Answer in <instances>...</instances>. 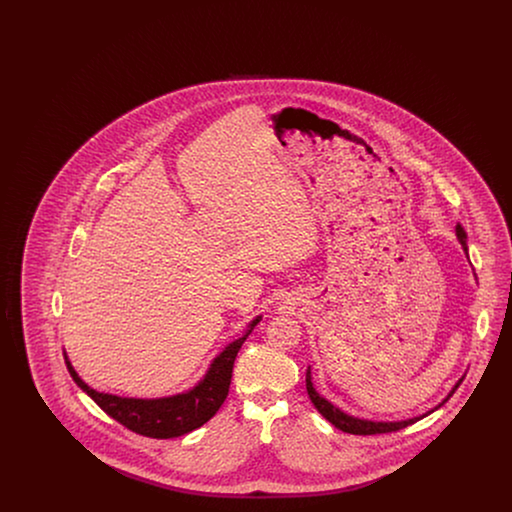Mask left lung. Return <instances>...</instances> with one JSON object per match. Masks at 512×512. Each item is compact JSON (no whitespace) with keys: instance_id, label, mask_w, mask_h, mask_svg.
<instances>
[{"instance_id":"8db88e82","label":"left lung","mask_w":512,"mask_h":512,"mask_svg":"<svg viewBox=\"0 0 512 512\" xmlns=\"http://www.w3.org/2000/svg\"><path fill=\"white\" fill-rule=\"evenodd\" d=\"M455 232H457V238H459V242L463 245L464 253H466V257H468V245H466V232H464L463 226L461 224H457V228H455ZM463 378H459V382L453 386V390L447 393V397L436 405L432 411H428L426 414H420V416H414V418H407V420H395V422H384V420H366V418H359V416H351V414L343 413L341 409H338L334 403H330L326 397H322L320 393H318L317 388H315V384H313V374H311V366L307 368V378H305V382H307V393H309V397H311V401H313V405H315V409H317L318 413L322 414L328 422H332L338 430L341 432H345V434H355V436H372V434H388V432H397V430H401V428H407V426H411L414 424L416 420H420V418H424V416H428L430 413H434V411H438L439 407L455 393V390L461 386V382H463Z\"/></svg>"}]
</instances>
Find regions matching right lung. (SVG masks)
I'll list each match as a JSON object with an SVG mask.
<instances>
[{"label": "right lung", "instance_id": "1", "mask_svg": "<svg viewBox=\"0 0 512 512\" xmlns=\"http://www.w3.org/2000/svg\"><path fill=\"white\" fill-rule=\"evenodd\" d=\"M261 315L253 318L247 324V330L242 338L228 343L219 355L209 365L205 376L195 384L192 390L182 391L169 397H155V399H136V397H121L113 393H103L90 388L74 370L67 353L65 363L73 376L76 386L86 391L99 407L121 422L128 430L146 436V438L171 439L184 436L195 428L203 426L209 418H213L220 405L224 403L236 355L247 340L251 330L261 322Z\"/></svg>", "mask_w": 512, "mask_h": 512}]
</instances>
